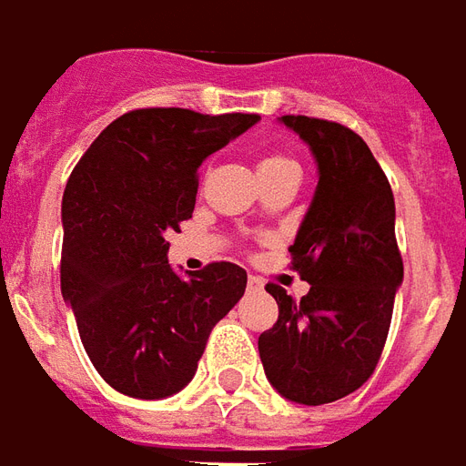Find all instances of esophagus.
Masks as SVG:
<instances>
[{
	"label": "esophagus",
	"mask_w": 466,
	"mask_h": 466,
	"mask_svg": "<svg viewBox=\"0 0 466 466\" xmlns=\"http://www.w3.org/2000/svg\"><path fill=\"white\" fill-rule=\"evenodd\" d=\"M260 288H263V283H260V278H256V275H250V278H248V290H250V293H256V290H260Z\"/></svg>",
	"instance_id": "34e87169"
}]
</instances>
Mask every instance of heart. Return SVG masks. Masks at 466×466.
Segmentation results:
<instances>
[{"label":"heart","mask_w":466,"mask_h":466,"mask_svg":"<svg viewBox=\"0 0 466 466\" xmlns=\"http://www.w3.org/2000/svg\"><path fill=\"white\" fill-rule=\"evenodd\" d=\"M283 168H298V163L285 158V156H266V158H260V163H258V173L283 171Z\"/></svg>","instance_id":"b5f03b06"}]
</instances>
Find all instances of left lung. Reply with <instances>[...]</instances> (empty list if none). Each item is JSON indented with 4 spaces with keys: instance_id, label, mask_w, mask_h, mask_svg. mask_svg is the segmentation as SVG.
Instances as JSON below:
<instances>
[{
    "instance_id": "left-lung-1",
    "label": "left lung",
    "mask_w": 466,
    "mask_h": 466,
    "mask_svg": "<svg viewBox=\"0 0 466 466\" xmlns=\"http://www.w3.org/2000/svg\"><path fill=\"white\" fill-rule=\"evenodd\" d=\"M310 146L318 186L298 228L293 270L310 283L293 300L268 283L278 322L258 338L268 382L290 402L328 405L368 382L385 348L402 258L395 198L368 144L348 126L280 116Z\"/></svg>"
}]
</instances>
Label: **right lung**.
<instances>
[{
	"label": "right lung",
	"instance_id": "right-lung-1",
	"mask_svg": "<svg viewBox=\"0 0 466 466\" xmlns=\"http://www.w3.org/2000/svg\"><path fill=\"white\" fill-rule=\"evenodd\" d=\"M258 121L138 108L111 121L71 171L61 200V295L96 372L121 395L181 392L213 325L246 293L236 263L176 273L166 236L191 218L200 163Z\"/></svg>",
	"mask_w": 466,
	"mask_h": 466
}]
</instances>
